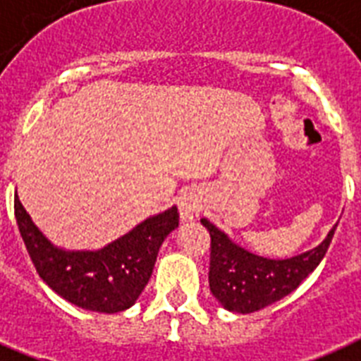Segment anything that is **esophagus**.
Listing matches in <instances>:
<instances>
[{"label": "esophagus", "mask_w": 361, "mask_h": 361, "mask_svg": "<svg viewBox=\"0 0 361 361\" xmlns=\"http://www.w3.org/2000/svg\"><path fill=\"white\" fill-rule=\"evenodd\" d=\"M199 202L195 201V197H192V195H184L183 199H180V202H178V210H180V217H183V221H190V219H193V217L197 216L199 212Z\"/></svg>", "instance_id": "obj_1"}]
</instances>
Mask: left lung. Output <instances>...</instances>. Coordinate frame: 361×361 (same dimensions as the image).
Masks as SVG:
<instances>
[{
	"label": "left lung",
	"instance_id": "1",
	"mask_svg": "<svg viewBox=\"0 0 361 361\" xmlns=\"http://www.w3.org/2000/svg\"><path fill=\"white\" fill-rule=\"evenodd\" d=\"M201 223L210 232V291L223 308L236 314H252L297 290L319 266L334 238L336 225L326 240L305 255L288 260H269L232 243L208 219Z\"/></svg>",
	"mask_w": 361,
	"mask_h": 361
}]
</instances>
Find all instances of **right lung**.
<instances>
[{"label": "right lung", "mask_w": 361, "mask_h": 361, "mask_svg": "<svg viewBox=\"0 0 361 361\" xmlns=\"http://www.w3.org/2000/svg\"><path fill=\"white\" fill-rule=\"evenodd\" d=\"M18 228L40 279L79 308L116 314L130 308L151 279L164 238L178 227V210L149 217L101 251L68 252L53 247L14 197Z\"/></svg>", "instance_id": "obj_1"}]
</instances>
